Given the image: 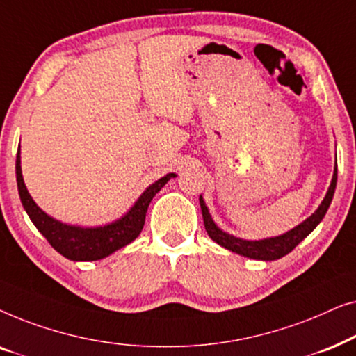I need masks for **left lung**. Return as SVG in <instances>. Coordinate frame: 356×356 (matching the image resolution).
<instances>
[{
	"label": "left lung",
	"mask_w": 356,
	"mask_h": 356,
	"mask_svg": "<svg viewBox=\"0 0 356 356\" xmlns=\"http://www.w3.org/2000/svg\"><path fill=\"white\" fill-rule=\"evenodd\" d=\"M335 184H337V163H335V168H334L332 181H330V186L327 189V193H325V197L323 199V202H321V206L318 207V211H316L311 217L306 218L305 222H301L300 225H296L295 228H291L290 232L284 233V235H279L274 238H264V240H257V241H248L233 235H228V233L220 230V228L216 225V222L212 220L211 213H209V209L206 206V202H204L202 196H199V204H201L202 218H204V227H206L207 235L211 236L217 245L223 246L225 250L236 252V254L251 257V259H259V261L280 259V257L289 254L290 251H293L296 245H298L300 241H303L305 238L319 225V222L323 220L325 212H327L330 202H332Z\"/></svg>",
	"instance_id": "8db88e82"
}]
</instances>
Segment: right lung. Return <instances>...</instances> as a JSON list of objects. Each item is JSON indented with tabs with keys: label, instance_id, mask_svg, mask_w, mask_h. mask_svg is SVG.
<instances>
[{
	"label": "right lung",
	"instance_id": "1",
	"mask_svg": "<svg viewBox=\"0 0 356 356\" xmlns=\"http://www.w3.org/2000/svg\"><path fill=\"white\" fill-rule=\"evenodd\" d=\"M21 147V145H19ZM177 177L175 173H168L157 181L150 184L145 191L140 194L134 206L124 213L118 220L108 223L104 227L84 228L77 225H67L56 218H53L42 211L29 194L26 183L22 178L21 170V150H17L16 157V179L19 197L27 216L31 217L37 230L47 238L48 243L60 252L61 256L71 261H99L110 256L111 252L118 251L120 248L129 245L143 232L145 222V212L150 201L155 194L167 184L170 179Z\"/></svg>",
	"mask_w": 356,
	"mask_h": 356
}]
</instances>
